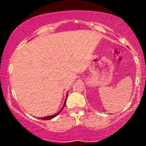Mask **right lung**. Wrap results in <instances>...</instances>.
Instances as JSON below:
<instances>
[{"instance_id": "1", "label": "right lung", "mask_w": 146, "mask_h": 146, "mask_svg": "<svg viewBox=\"0 0 146 146\" xmlns=\"http://www.w3.org/2000/svg\"><path fill=\"white\" fill-rule=\"evenodd\" d=\"M67 95H68V93H66V99H65L64 102V105H63L62 108H61V110H60V111H58V113H56V114H54V115H49V116H46V117H40V119H44V120H49V119H51L54 118V117H56V116H58V115H59L60 113H61V111L63 110V108H64V107L65 104H66V100H67Z\"/></svg>"}]
</instances>
